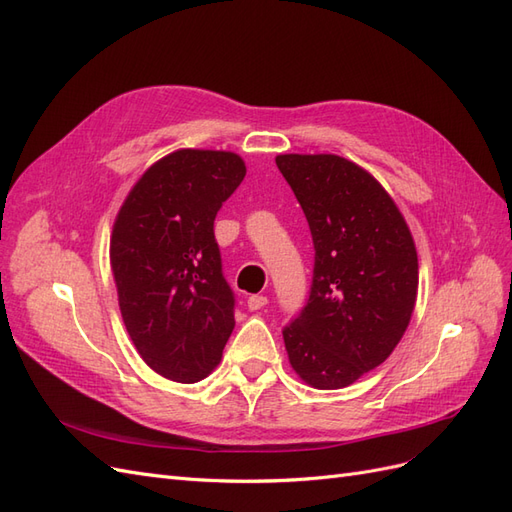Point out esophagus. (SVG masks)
<instances>
[{
    "mask_svg": "<svg viewBox=\"0 0 512 512\" xmlns=\"http://www.w3.org/2000/svg\"><path fill=\"white\" fill-rule=\"evenodd\" d=\"M267 303H269V299L262 297V294H252V297L247 299V307H250L252 312H256V309H262Z\"/></svg>",
    "mask_w": 512,
    "mask_h": 512,
    "instance_id": "1",
    "label": "esophagus"
}]
</instances>
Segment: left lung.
<instances>
[{
    "mask_svg": "<svg viewBox=\"0 0 512 512\" xmlns=\"http://www.w3.org/2000/svg\"><path fill=\"white\" fill-rule=\"evenodd\" d=\"M314 241L312 286L286 327L292 369L316 389H342L386 361L416 301L408 224L382 185L346 158H275Z\"/></svg>",
    "mask_w": 512,
    "mask_h": 512,
    "instance_id": "left-lung-1",
    "label": "left lung"
}]
</instances>
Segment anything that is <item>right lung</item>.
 Instances as JSON below:
<instances>
[{"instance_id": "right-lung-1", "label": "right lung", "mask_w": 512, "mask_h": 512, "mask_svg": "<svg viewBox=\"0 0 512 512\" xmlns=\"http://www.w3.org/2000/svg\"><path fill=\"white\" fill-rule=\"evenodd\" d=\"M243 177L235 153L179 149L138 179L117 215L111 267L121 316L143 361L168 380L207 378L235 329L213 222Z\"/></svg>"}]
</instances>
